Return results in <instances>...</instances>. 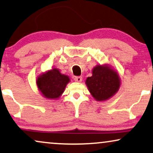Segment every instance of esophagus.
Here are the masks:
<instances>
[{
  "instance_id": "34e87169",
  "label": "esophagus",
  "mask_w": 153,
  "mask_h": 153,
  "mask_svg": "<svg viewBox=\"0 0 153 153\" xmlns=\"http://www.w3.org/2000/svg\"><path fill=\"white\" fill-rule=\"evenodd\" d=\"M74 80L75 81H76V82H82V78L81 76H75L74 78Z\"/></svg>"
}]
</instances>
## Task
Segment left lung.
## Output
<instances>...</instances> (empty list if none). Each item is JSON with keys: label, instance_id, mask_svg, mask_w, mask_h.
Wrapping results in <instances>:
<instances>
[{"label": "left lung", "instance_id": "8db88e82", "mask_svg": "<svg viewBox=\"0 0 153 153\" xmlns=\"http://www.w3.org/2000/svg\"><path fill=\"white\" fill-rule=\"evenodd\" d=\"M86 85L89 92L97 101H105L113 97L120 86L118 73L108 65H98L88 77Z\"/></svg>", "mask_w": 153, "mask_h": 153}]
</instances>
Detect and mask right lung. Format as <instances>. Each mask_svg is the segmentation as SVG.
Segmentation results:
<instances>
[{
    "mask_svg": "<svg viewBox=\"0 0 153 153\" xmlns=\"http://www.w3.org/2000/svg\"><path fill=\"white\" fill-rule=\"evenodd\" d=\"M69 81L67 75L62 74L58 69L53 68L39 75L36 83L45 97L55 99L62 94Z\"/></svg>",
    "mask_w": 153,
    "mask_h": 153,
    "instance_id": "obj_1",
    "label": "right lung"
}]
</instances>
